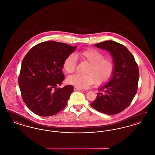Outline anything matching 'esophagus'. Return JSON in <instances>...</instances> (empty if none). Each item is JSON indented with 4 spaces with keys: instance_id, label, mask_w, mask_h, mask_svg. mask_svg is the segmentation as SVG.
Returning <instances> with one entry per match:
<instances>
[{
    "instance_id": "34e87169",
    "label": "esophagus",
    "mask_w": 155,
    "mask_h": 155,
    "mask_svg": "<svg viewBox=\"0 0 155 155\" xmlns=\"http://www.w3.org/2000/svg\"><path fill=\"white\" fill-rule=\"evenodd\" d=\"M74 91H84V90L83 89L79 88H77V87H74Z\"/></svg>"
}]
</instances>
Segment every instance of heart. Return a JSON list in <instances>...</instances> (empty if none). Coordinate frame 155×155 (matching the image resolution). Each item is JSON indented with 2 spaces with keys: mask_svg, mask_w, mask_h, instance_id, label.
<instances>
[{
  "mask_svg": "<svg viewBox=\"0 0 155 155\" xmlns=\"http://www.w3.org/2000/svg\"><path fill=\"white\" fill-rule=\"evenodd\" d=\"M82 61L89 63L85 75L74 74L69 76L67 81L75 87L87 88L95 82L102 85L110 80L114 70V63L111 58H104L103 53L95 49H88L77 54ZM77 58L74 54L68 55L64 60L63 67L67 73L74 72Z\"/></svg>",
  "mask_w": 155,
  "mask_h": 155,
  "instance_id": "b5f03b06",
  "label": "heart"
}]
</instances>
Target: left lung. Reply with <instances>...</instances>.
I'll use <instances>...</instances> for the list:
<instances>
[{"instance_id":"1","label":"left lung","mask_w":155,"mask_h":155,"mask_svg":"<svg viewBox=\"0 0 155 155\" xmlns=\"http://www.w3.org/2000/svg\"><path fill=\"white\" fill-rule=\"evenodd\" d=\"M110 53L114 70L110 81L101 87L91 106L99 112L116 114L131 104L138 89L139 69L131 52L123 45L113 41L94 45Z\"/></svg>"}]
</instances>
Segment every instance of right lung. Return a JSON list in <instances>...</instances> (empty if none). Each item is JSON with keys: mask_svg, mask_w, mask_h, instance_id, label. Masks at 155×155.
<instances>
[{"mask_svg": "<svg viewBox=\"0 0 155 155\" xmlns=\"http://www.w3.org/2000/svg\"><path fill=\"white\" fill-rule=\"evenodd\" d=\"M77 46L55 41L39 43L22 60L18 85L24 102L40 116H51L66 106L73 85L57 88L64 79L63 64Z\"/></svg>", "mask_w": 155, "mask_h": 155, "instance_id": "right-lung-1", "label": "right lung"}]
</instances>
